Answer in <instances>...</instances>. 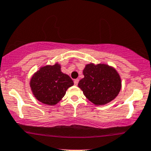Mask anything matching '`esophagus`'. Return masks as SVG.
<instances>
[{
    "label": "esophagus",
    "mask_w": 151,
    "mask_h": 151,
    "mask_svg": "<svg viewBox=\"0 0 151 151\" xmlns=\"http://www.w3.org/2000/svg\"><path fill=\"white\" fill-rule=\"evenodd\" d=\"M78 82H79L78 79H75V80H74V84H75V86H77L78 83Z\"/></svg>",
    "instance_id": "1"
}]
</instances>
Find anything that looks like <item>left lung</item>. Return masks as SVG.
<instances>
[{
	"instance_id": "obj_1",
	"label": "left lung",
	"mask_w": 151,
	"mask_h": 151,
	"mask_svg": "<svg viewBox=\"0 0 151 151\" xmlns=\"http://www.w3.org/2000/svg\"><path fill=\"white\" fill-rule=\"evenodd\" d=\"M84 78L78 87L88 101L96 106H103L113 101L122 87L121 76L115 68L106 63H90L85 66Z\"/></svg>"
}]
</instances>
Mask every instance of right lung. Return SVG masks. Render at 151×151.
<instances>
[{"instance_id": "obj_1", "label": "right lung", "mask_w": 151, "mask_h": 151, "mask_svg": "<svg viewBox=\"0 0 151 151\" xmlns=\"http://www.w3.org/2000/svg\"><path fill=\"white\" fill-rule=\"evenodd\" d=\"M61 65L40 67L32 76L30 87L34 97L43 104L55 106L64 97L68 88L73 86L70 76L61 71Z\"/></svg>"}]
</instances>
